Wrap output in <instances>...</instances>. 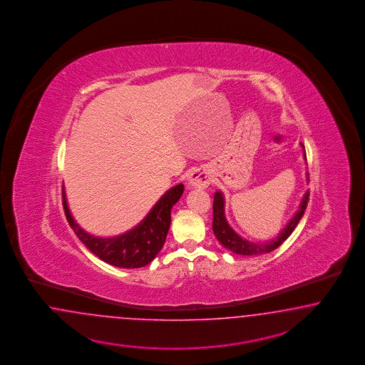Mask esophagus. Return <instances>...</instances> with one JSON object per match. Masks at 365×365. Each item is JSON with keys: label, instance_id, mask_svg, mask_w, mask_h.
I'll return each instance as SVG.
<instances>
[{"label": "esophagus", "instance_id": "34e87169", "mask_svg": "<svg viewBox=\"0 0 365 365\" xmlns=\"http://www.w3.org/2000/svg\"><path fill=\"white\" fill-rule=\"evenodd\" d=\"M188 185L191 187L206 188L210 185V175L205 167L195 168L188 178Z\"/></svg>", "mask_w": 365, "mask_h": 365}]
</instances>
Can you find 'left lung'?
<instances>
[{
	"label": "left lung",
	"instance_id": "8db88e82",
	"mask_svg": "<svg viewBox=\"0 0 365 365\" xmlns=\"http://www.w3.org/2000/svg\"><path fill=\"white\" fill-rule=\"evenodd\" d=\"M302 145V144H301ZM304 147V145H302ZM305 156V153H304ZM307 159V158H305ZM309 200V192L304 195L301 200L299 210L293 215V218L287 222V226L282 229V232L273 238L272 241H266L264 243H255L247 241L234 232L229 222L226 221L225 217V198L221 191H217L214 194V203H212V232L215 234L217 240L221 242L223 247L230 250L235 255H258L270 253L276 250L277 247L287 240V237L296 229L299 220L302 218L307 205Z\"/></svg>",
	"mask_w": 365,
	"mask_h": 365
}]
</instances>
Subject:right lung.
<instances>
[{
	"instance_id": "add662e5",
	"label": "right lung",
	"mask_w": 365,
	"mask_h": 365,
	"mask_svg": "<svg viewBox=\"0 0 365 365\" xmlns=\"http://www.w3.org/2000/svg\"><path fill=\"white\" fill-rule=\"evenodd\" d=\"M183 190L185 186L182 183L170 188L155 203L143 221L131 230L110 238L95 237L78 226L68 209L64 187L63 206L69 226L93 255L110 265L135 269L148 265L163 247L171 223V209L182 197Z\"/></svg>"
}]
</instances>
